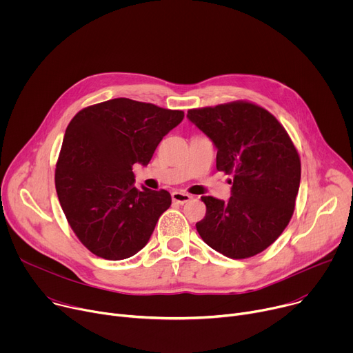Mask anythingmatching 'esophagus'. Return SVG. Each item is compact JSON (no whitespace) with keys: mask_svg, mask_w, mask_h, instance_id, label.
<instances>
[{"mask_svg":"<svg viewBox=\"0 0 353 353\" xmlns=\"http://www.w3.org/2000/svg\"><path fill=\"white\" fill-rule=\"evenodd\" d=\"M191 198L192 196L190 194L184 192V191H173L172 192V199L177 204H185V203H188Z\"/></svg>","mask_w":353,"mask_h":353,"instance_id":"obj_1","label":"esophagus"}]
</instances>
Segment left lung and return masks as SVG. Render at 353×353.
<instances>
[{
	"label": "left lung",
	"instance_id": "1",
	"mask_svg": "<svg viewBox=\"0 0 353 353\" xmlns=\"http://www.w3.org/2000/svg\"><path fill=\"white\" fill-rule=\"evenodd\" d=\"M187 117L215 146L216 169L232 174L228 203L201 196L207 207L196 230L218 253L244 260L270 247L288 226L300 185V157L283 125L247 100L190 109Z\"/></svg>",
	"mask_w": 353,
	"mask_h": 353
}]
</instances>
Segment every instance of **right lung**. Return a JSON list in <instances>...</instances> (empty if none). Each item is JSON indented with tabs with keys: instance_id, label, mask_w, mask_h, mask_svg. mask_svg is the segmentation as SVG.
Here are the masks:
<instances>
[{
	"instance_id": "right-lung-1",
	"label": "right lung",
	"mask_w": 353,
	"mask_h": 353,
	"mask_svg": "<svg viewBox=\"0 0 353 353\" xmlns=\"http://www.w3.org/2000/svg\"><path fill=\"white\" fill-rule=\"evenodd\" d=\"M184 112L119 97L79 110L56 163V190L79 241L94 256L137 254L170 207L166 190L135 188L132 165H148Z\"/></svg>"
}]
</instances>
